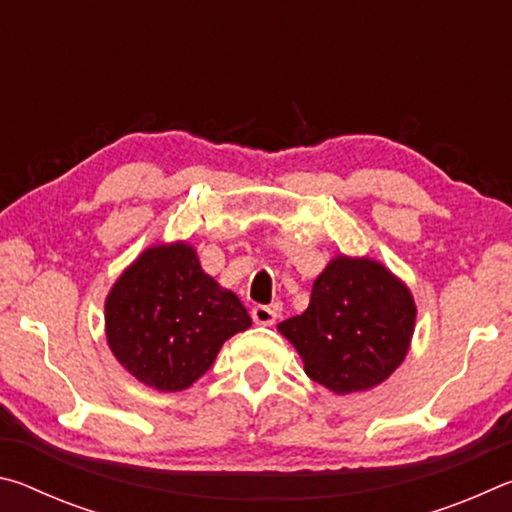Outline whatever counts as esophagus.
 <instances>
[{"mask_svg": "<svg viewBox=\"0 0 512 512\" xmlns=\"http://www.w3.org/2000/svg\"><path fill=\"white\" fill-rule=\"evenodd\" d=\"M250 316H253V320L257 325H273L275 323V318H277V314L275 311L271 309V307H266V305H257V307H253V311H250Z\"/></svg>", "mask_w": 512, "mask_h": 512, "instance_id": "34e87169", "label": "esophagus"}]
</instances>
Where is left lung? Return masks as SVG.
<instances>
[{"label": "left lung", "instance_id": "8db88e82", "mask_svg": "<svg viewBox=\"0 0 512 512\" xmlns=\"http://www.w3.org/2000/svg\"><path fill=\"white\" fill-rule=\"evenodd\" d=\"M413 327L409 287L375 259L345 255L316 277L309 307L277 325L307 375L336 395L391 377L409 352Z\"/></svg>", "mask_w": 512, "mask_h": 512}]
</instances>
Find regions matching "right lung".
<instances>
[{
  "label": "right lung",
  "mask_w": 512,
  "mask_h": 512,
  "mask_svg": "<svg viewBox=\"0 0 512 512\" xmlns=\"http://www.w3.org/2000/svg\"><path fill=\"white\" fill-rule=\"evenodd\" d=\"M250 325L241 300L203 271L185 241L146 248L106 298L112 354L162 393L192 386L212 368L221 345Z\"/></svg>",
  "instance_id": "right-lung-1"
}]
</instances>
